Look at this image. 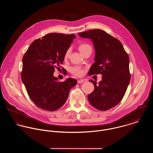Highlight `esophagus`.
I'll use <instances>...</instances> for the list:
<instances>
[{"mask_svg":"<svg viewBox=\"0 0 153 153\" xmlns=\"http://www.w3.org/2000/svg\"><path fill=\"white\" fill-rule=\"evenodd\" d=\"M85 82V81H84L83 79H79V80L77 81L78 84H81V83H83V82Z\"/></svg>","mask_w":153,"mask_h":153,"instance_id":"obj_1","label":"esophagus"}]
</instances>
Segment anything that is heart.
Returning a JSON list of instances; mask_svg holds the SVG:
<instances>
[{"label":"heart","instance_id":"1","mask_svg":"<svg viewBox=\"0 0 153 153\" xmlns=\"http://www.w3.org/2000/svg\"><path fill=\"white\" fill-rule=\"evenodd\" d=\"M90 45H89L88 44H80L78 46V49H79V51L81 52H82L85 49H86L87 48L89 47ZM70 49H68L66 51L65 53V55H64V57L65 58H67L69 54H70ZM71 72H72V74H73L74 75H76V76H81L83 74V70L79 66H74V67H72L71 69Z\"/></svg>","mask_w":153,"mask_h":153}]
</instances>
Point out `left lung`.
Masks as SVG:
<instances>
[{
    "label": "left lung",
    "instance_id": "1",
    "mask_svg": "<svg viewBox=\"0 0 153 153\" xmlns=\"http://www.w3.org/2000/svg\"><path fill=\"white\" fill-rule=\"evenodd\" d=\"M80 37L90 39L94 46L95 61L88 75L101 74L102 81L90 79L94 91L88 95L94 108L106 111L115 107L122 100L130 83L129 56L121 42L101 29H91L78 33Z\"/></svg>",
    "mask_w": 153,
    "mask_h": 153
}]
</instances>
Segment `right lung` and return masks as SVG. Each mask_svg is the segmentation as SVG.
I'll return each instance as SVG.
<instances>
[{"label":"right lung","mask_w":153,"mask_h":153,"mask_svg":"<svg viewBox=\"0 0 153 153\" xmlns=\"http://www.w3.org/2000/svg\"><path fill=\"white\" fill-rule=\"evenodd\" d=\"M74 38L73 34L48 33L35 40L23 56L22 82L31 100L41 109L53 111L62 107L77 84L72 78L59 82L53 76Z\"/></svg>","instance_id":"right-lung-1"}]
</instances>
